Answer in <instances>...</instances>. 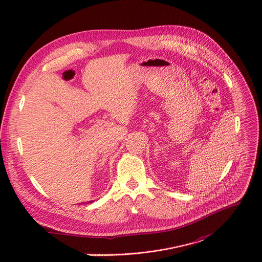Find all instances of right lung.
Masks as SVG:
<instances>
[{"instance_id":"1","label":"right lung","mask_w":262,"mask_h":262,"mask_svg":"<svg viewBox=\"0 0 262 262\" xmlns=\"http://www.w3.org/2000/svg\"><path fill=\"white\" fill-rule=\"evenodd\" d=\"M89 203H91V202H87V203H86V204H89Z\"/></svg>"}]
</instances>
